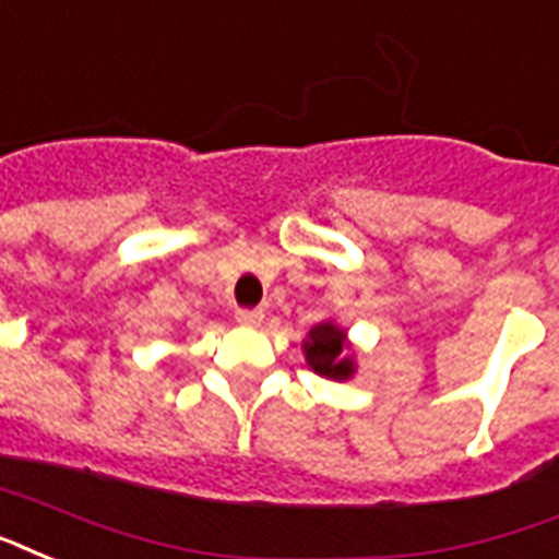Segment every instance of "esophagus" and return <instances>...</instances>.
Wrapping results in <instances>:
<instances>
[{"label": "esophagus", "mask_w": 559, "mask_h": 559, "mask_svg": "<svg viewBox=\"0 0 559 559\" xmlns=\"http://www.w3.org/2000/svg\"><path fill=\"white\" fill-rule=\"evenodd\" d=\"M234 319H237V322L246 328H258L263 322V310H237V313H234Z\"/></svg>", "instance_id": "obj_1"}]
</instances>
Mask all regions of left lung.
<instances>
[{
  "instance_id": "8db88e82",
  "label": "left lung",
  "mask_w": 559,
  "mask_h": 559,
  "mask_svg": "<svg viewBox=\"0 0 559 559\" xmlns=\"http://www.w3.org/2000/svg\"><path fill=\"white\" fill-rule=\"evenodd\" d=\"M305 364L328 381H352L357 372V355L346 328H340L334 319H322L301 340Z\"/></svg>"
}]
</instances>
